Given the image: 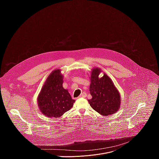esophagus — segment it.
<instances>
[{"label": "esophagus", "instance_id": "34e87169", "mask_svg": "<svg viewBox=\"0 0 159 159\" xmlns=\"http://www.w3.org/2000/svg\"><path fill=\"white\" fill-rule=\"evenodd\" d=\"M86 96H87V94L84 93H82V94L79 96V98H85Z\"/></svg>", "mask_w": 159, "mask_h": 159}]
</instances>
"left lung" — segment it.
<instances>
[{
  "instance_id": "1",
  "label": "left lung",
  "mask_w": 159,
  "mask_h": 159,
  "mask_svg": "<svg viewBox=\"0 0 159 159\" xmlns=\"http://www.w3.org/2000/svg\"><path fill=\"white\" fill-rule=\"evenodd\" d=\"M99 68H94L90 72L89 91L92 96L88 99L93 109L104 116L111 115L120 108L121 95L111 78L105 73L99 78Z\"/></svg>"
}]
</instances>
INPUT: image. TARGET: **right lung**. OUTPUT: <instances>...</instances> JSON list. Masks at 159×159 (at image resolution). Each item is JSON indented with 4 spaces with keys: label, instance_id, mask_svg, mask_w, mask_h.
<instances>
[{
    "label": "right lung",
    "instance_id": "obj_1",
    "mask_svg": "<svg viewBox=\"0 0 159 159\" xmlns=\"http://www.w3.org/2000/svg\"><path fill=\"white\" fill-rule=\"evenodd\" d=\"M63 75L60 69L52 72L38 96L40 112L48 118H59L70 110L75 102L67 89L63 87Z\"/></svg>",
    "mask_w": 159,
    "mask_h": 159
}]
</instances>
